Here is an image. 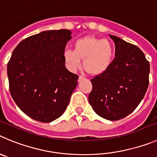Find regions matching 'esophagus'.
Listing matches in <instances>:
<instances>
[{
    "label": "esophagus",
    "instance_id": "1",
    "mask_svg": "<svg viewBox=\"0 0 157 157\" xmlns=\"http://www.w3.org/2000/svg\"><path fill=\"white\" fill-rule=\"evenodd\" d=\"M83 80H84V78H83L82 76H80V77H79V79H78V82L80 83V82H81Z\"/></svg>",
    "mask_w": 157,
    "mask_h": 157
}]
</instances>
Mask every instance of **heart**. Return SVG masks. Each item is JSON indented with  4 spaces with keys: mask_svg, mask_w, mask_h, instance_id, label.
<instances>
[{
    "mask_svg": "<svg viewBox=\"0 0 157 157\" xmlns=\"http://www.w3.org/2000/svg\"><path fill=\"white\" fill-rule=\"evenodd\" d=\"M115 49L108 39H101L94 36L77 39L73 50L65 51L64 61L70 71H76L80 66L90 76L103 74L110 67L113 60Z\"/></svg>",
    "mask_w": 157,
    "mask_h": 157,
    "instance_id": "obj_1",
    "label": "heart"
}]
</instances>
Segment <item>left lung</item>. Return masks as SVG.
<instances>
[{"instance_id":"1","label":"left lung","mask_w":157,"mask_h":157,"mask_svg":"<svg viewBox=\"0 0 157 157\" xmlns=\"http://www.w3.org/2000/svg\"><path fill=\"white\" fill-rule=\"evenodd\" d=\"M115 58L109 68L92 79L88 100L99 116L110 121L125 118L137 108L149 86V63L136 45L109 35Z\"/></svg>"}]
</instances>
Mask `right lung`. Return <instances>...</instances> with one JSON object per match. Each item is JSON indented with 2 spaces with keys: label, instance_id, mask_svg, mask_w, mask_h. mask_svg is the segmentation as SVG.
Listing matches in <instances>:
<instances>
[{
  "label": "right lung",
  "instance_id": "add662e5",
  "mask_svg": "<svg viewBox=\"0 0 157 157\" xmlns=\"http://www.w3.org/2000/svg\"><path fill=\"white\" fill-rule=\"evenodd\" d=\"M71 34L67 29L44 31L26 38L13 51L7 68L10 92L32 119L51 122L69 105L79 77L66 68L63 58Z\"/></svg>",
  "mask_w": 157,
  "mask_h": 157
}]
</instances>
